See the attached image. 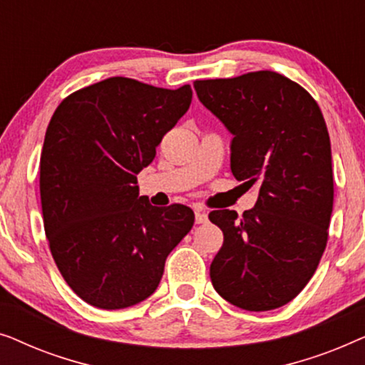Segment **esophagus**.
<instances>
[{"mask_svg":"<svg viewBox=\"0 0 365 365\" xmlns=\"http://www.w3.org/2000/svg\"><path fill=\"white\" fill-rule=\"evenodd\" d=\"M207 222V214L204 211H196V224H206Z\"/></svg>","mask_w":365,"mask_h":365,"instance_id":"1","label":"esophagus"}]
</instances>
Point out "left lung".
Masks as SVG:
<instances>
[{"mask_svg":"<svg viewBox=\"0 0 365 365\" xmlns=\"http://www.w3.org/2000/svg\"><path fill=\"white\" fill-rule=\"evenodd\" d=\"M194 89L234 134V178L259 187L242 217L209 214L224 234L209 269L212 286L246 311L277 309L306 287L327 246L334 179L322 111L301 84L274 71L197 79Z\"/></svg>","mask_w":365,"mask_h":365,"instance_id":"left-lung-1","label":"left lung"}]
</instances>
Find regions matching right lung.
Returning <instances> with one entry per match:
<instances>
[{
    "label": "right lung",
    "mask_w": 365,
    "mask_h": 365,
    "mask_svg": "<svg viewBox=\"0 0 365 365\" xmlns=\"http://www.w3.org/2000/svg\"><path fill=\"white\" fill-rule=\"evenodd\" d=\"M192 89L109 78L64 98L39 161L44 232L68 286L99 309H124L156 291L169 252L191 231L182 204L154 207L138 176L189 109Z\"/></svg>",
    "instance_id": "add662e5"
}]
</instances>
